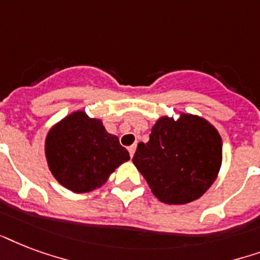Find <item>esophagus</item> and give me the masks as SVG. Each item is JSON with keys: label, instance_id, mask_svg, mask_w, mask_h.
<instances>
[{"label": "esophagus", "instance_id": "1", "mask_svg": "<svg viewBox=\"0 0 260 260\" xmlns=\"http://www.w3.org/2000/svg\"><path fill=\"white\" fill-rule=\"evenodd\" d=\"M137 145H132V146H128V153H130V156H134V152H136Z\"/></svg>", "mask_w": 260, "mask_h": 260}]
</instances>
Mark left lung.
<instances>
[{"instance_id": "8db88e82", "label": "left lung", "mask_w": 260, "mask_h": 260, "mask_svg": "<svg viewBox=\"0 0 260 260\" xmlns=\"http://www.w3.org/2000/svg\"><path fill=\"white\" fill-rule=\"evenodd\" d=\"M133 162L153 195L167 205L201 198L212 186L222 162V140L201 116H161L146 144L140 142Z\"/></svg>"}]
</instances>
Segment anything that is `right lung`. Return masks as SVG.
<instances>
[{"instance_id": "1", "label": "right lung", "mask_w": 260, "mask_h": 260, "mask_svg": "<svg viewBox=\"0 0 260 260\" xmlns=\"http://www.w3.org/2000/svg\"><path fill=\"white\" fill-rule=\"evenodd\" d=\"M44 153L58 183L77 194L103 186L120 164L130 160L118 137L84 111L72 112L50 128Z\"/></svg>"}]
</instances>
